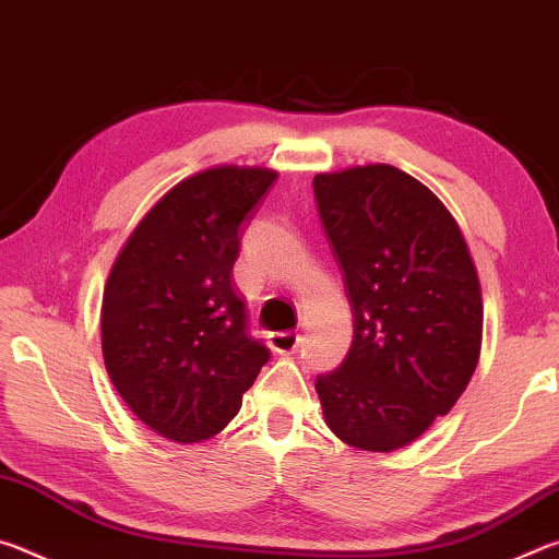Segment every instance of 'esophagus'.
<instances>
[{"mask_svg":"<svg viewBox=\"0 0 559 559\" xmlns=\"http://www.w3.org/2000/svg\"><path fill=\"white\" fill-rule=\"evenodd\" d=\"M269 345H271L273 353L290 355V353H296V349L302 345V335L300 333H293V330H286V333H271Z\"/></svg>","mask_w":559,"mask_h":559,"instance_id":"34e87169","label":"esophagus"}]
</instances>
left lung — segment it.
Returning a JSON list of instances; mask_svg holds the SVG:
<instances>
[{"label":"left lung","instance_id":"obj_1","mask_svg":"<svg viewBox=\"0 0 559 559\" xmlns=\"http://www.w3.org/2000/svg\"><path fill=\"white\" fill-rule=\"evenodd\" d=\"M353 308V345L316 390L325 424L362 451L390 453L451 412L478 365L484 300L456 219L392 165L313 177Z\"/></svg>","mask_w":559,"mask_h":559}]
</instances>
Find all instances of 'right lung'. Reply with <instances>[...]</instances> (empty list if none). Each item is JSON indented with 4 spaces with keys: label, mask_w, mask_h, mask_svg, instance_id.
<instances>
[{
    "label": "right lung",
    "mask_w": 559,
    "mask_h": 559,
    "mask_svg": "<svg viewBox=\"0 0 559 559\" xmlns=\"http://www.w3.org/2000/svg\"><path fill=\"white\" fill-rule=\"evenodd\" d=\"M278 173L212 167L175 185L122 243L103 290L110 382L159 437L219 433L269 362L234 288L241 224Z\"/></svg>",
    "instance_id": "right-lung-1"
}]
</instances>
